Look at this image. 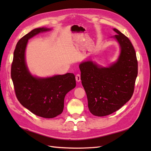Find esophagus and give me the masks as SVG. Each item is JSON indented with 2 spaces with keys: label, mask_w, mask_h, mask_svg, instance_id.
<instances>
[{
  "label": "esophagus",
  "mask_w": 151,
  "mask_h": 151,
  "mask_svg": "<svg viewBox=\"0 0 151 151\" xmlns=\"http://www.w3.org/2000/svg\"><path fill=\"white\" fill-rule=\"evenodd\" d=\"M76 80L77 83H79V82L81 81V76H80V74H77L76 76Z\"/></svg>",
  "instance_id": "1"
}]
</instances>
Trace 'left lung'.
I'll return each mask as SVG.
<instances>
[{
	"label": "left lung",
	"instance_id": "left-lung-1",
	"mask_svg": "<svg viewBox=\"0 0 151 151\" xmlns=\"http://www.w3.org/2000/svg\"><path fill=\"white\" fill-rule=\"evenodd\" d=\"M114 36L120 47L117 61L109 67L98 65L91 60L79 65L82 81L90 112L104 116L115 112L132 98L138 74V62L134 48L120 31Z\"/></svg>",
	"mask_w": 151,
	"mask_h": 151
}]
</instances>
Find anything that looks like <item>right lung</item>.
I'll return each instance as SVG.
<instances>
[{"label":"right lung","mask_w":151,"mask_h":151,"mask_svg":"<svg viewBox=\"0 0 151 151\" xmlns=\"http://www.w3.org/2000/svg\"><path fill=\"white\" fill-rule=\"evenodd\" d=\"M49 30L45 28H36L21 38L14 52L11 65V78L18 101L35 115L46 118L60 115L66 94L76 86V77L72 73L40 78L32 76L28 70L25 61L28 40L41 32Z\"/></svg>","instance_id":"right-lung-1"}]
</instances>
